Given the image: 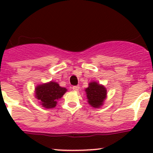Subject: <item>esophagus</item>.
<instances>
[{"mask_svg":"<svg viewBox=\"0 0 153 153\" xmlns=\"http://www.w3.org/2000/svg\"><path fill=\"white\" fill-rule=\"evenodd\" d=\"M80 89V86H72V89H73L74 91H78Z\"/></svg>","mask_w":153,"mask_h":153,"instance_id":"1","label":"esophagus"}]
</instances>
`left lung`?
Wrapping results in <instances>:
<instances>
[{"label":"left lung","instance_id":"1","mask_svg":"<svg viewBox=\"0 0 153 153\" xmlns=\"http://www.w3.org/2000/svg\"><path fill=\"white\" fill-rule=\"evenodd\" d=\"M88 103L93 107H100L106 97V89L104 86L96 82H91L85 89Z\"/></svg>","mask_w":153,"mask_h":153}]
</instances>
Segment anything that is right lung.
<instances>
[{"mask_svg": "<svg viewBox=\"0 0 153 153\" xmlns=\"http://www.w3.org/2000/svg\"><path fill=\"white\" fill-rule=\"evenodd\" d=\"M66 92V88L61 87L57 83L50 81L37 86L35 88V96L41 101V104L44 107L50 109L56 106L57 100L61 98Z\"/></svg>", "mask_w": 153, "mask_h": 153, "instance_id": "1", "label": "right lung"}]
</instances>
